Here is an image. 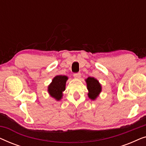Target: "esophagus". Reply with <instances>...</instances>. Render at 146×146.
Wrapping results in <instances>:
<instances>
[{
	"label": "esophagus",
	"instance_id": "1",
	"mask_svg": "<svg viewBox=\"0 0 146 146\" xmlns=\"http://www.w3.org/2000/svg\"><path fill=\"white\" fill-rule=\"evenodd\" d=\"M74 77L75 78H80L81 77V74L80 72L74 74Z\"/></svg>",
	"mask_w": 146,
	"mask_h": 146
}]
</instances>
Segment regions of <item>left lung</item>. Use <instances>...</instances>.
<instances>
[{
  "label": "left lung",
  "instance_id": "1",
  "mask_svg": "<svg viewBox=\"0 0 146 146\" xmlns=\"http://www.w3.org/2000/svg\"><path fill=\"white\" fill-rule=\"evenodd\" d=\"M86 82L87 84V88L88 90V96L89 98L92 100H95L102 92L101 84L98 80H97L94 77L88 78L86 80Z\"/></svg>",
  "mask_w": 146,
  "mask_h": 146
}]
</instances>
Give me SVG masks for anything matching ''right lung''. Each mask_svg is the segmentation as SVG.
Returning <instances> with one entry per match:
<instances>
[{"mask_svg": "<svg viewBox=\"0 0 146 146\" xmlns=\"http://www.w3.org/2000/svg\"><path fill=\"white\" fill-rule=\"evenodd\" d=\"M68 79L66 76L58 75L52 79L50 84L48 87V92L52 97L57 101L60 100L62 98L63 92L66 88V82Z\"/></svg>", "mask_w": 146, "mask_h": 146, "instance_id": "right-lung-1", "label": "right lung"}]
</instances>
